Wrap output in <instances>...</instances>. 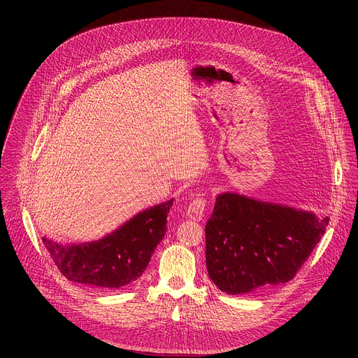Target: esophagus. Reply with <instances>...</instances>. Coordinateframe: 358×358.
I'll return each instance as SVG.
<instances>
[{"mask_svg": "<svg viewBox=\"0 0 358 358\" xmlns=\"http://www.w3.org/2000/svg\"><path fill=\"white\" fill-rule=\"evenodd\" d=\"M204 212H206V200L201 197L194 199L189 204V208H187V216L194 222H200L204 216Z\"/></svg>", "mask_w": 358, "mask_h": 358, "instance_id": "1", "label": "esophagus"}]
</instances>
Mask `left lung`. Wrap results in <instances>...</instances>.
I'll use <instances>...</instances> for the list:
<instances>
[{"label": "left lung", "instance_id": "obj_1", "mask_svg": "<svg viewBox=\"0 0 358 358\" xmlns=\"http://www.w3.org/2000/svg\"><path fill=\"white\" fill-rule=\"evenodd\" d=\"M329 217L224 192L206 223V266L228 294L290 281L321 241Z\"/></svg>", "mask_w": 358, "mask_h": 358}]
</instances>
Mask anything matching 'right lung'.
Returning a JSON list of instances; mask_svg holds the SVG:
<instances>
[{
    "label": "right lung",
    "instance_id": "add662e5",
    "mask_svg": "<svg viewBox=\"0 0 358 358\" xmlns=\"http://www.w3.org/2000/svg\"><path fill=\"white\" fill-rule=\"evenodd\" d=\"M174 199L135 215L99 241L59 243L42 238L59 271L73 283L120 289L136 281L166 231Z\"/></svg>",
    "mask_w": 358,
    "mask_h": 358
}]
</instances>
